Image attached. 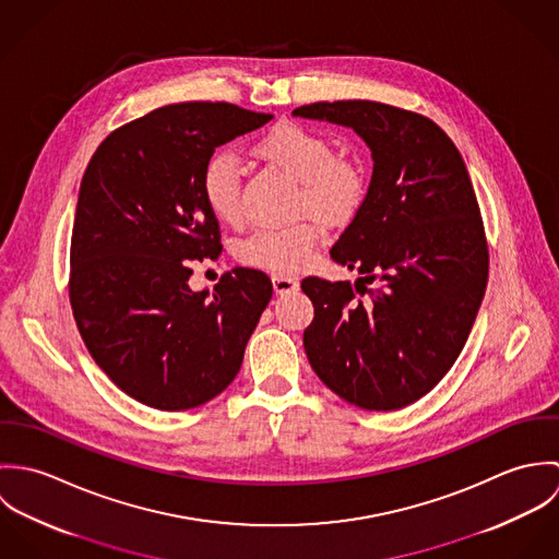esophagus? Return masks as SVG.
I'll return each instance as SVG.
<instances>
[{
  "label": "esophagus",
  "instance_id": "esophagus-1",
  "mask_svg": "<svg viewBox=\"0 0 559 559\" xmlns=\"http://www.w3.org/2000/svg\"><path fill=\"white\" fill-rule=\"evenodd\" d=\"M273 288L277 295H288L299 288V282L288 275H273Z\"/></svg>",
  "mask_w": 559,
  "mask_h": 559
}]
</instances>
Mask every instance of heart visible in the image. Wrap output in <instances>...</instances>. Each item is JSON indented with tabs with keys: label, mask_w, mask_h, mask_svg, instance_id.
<instances>
[{
	"label": "heart",
	"mask_w": 559,
	"mask_h": 559,
	"mask_svg": "<svg viewBox=\"0 0 559 559\" xmlns=\"http://www.w3.org/2000/svg\"><path fill=\"white\" fill-rule=\"evenodd\" d=\"M264 159L273 160L301 180L299 211H310L326 222L355 215L366 195L364 169L357 160L335 157L331 142L301 124H277L258 146ZM202 191L213 215L226 224L242 217L239 157L233 151L213 155L202 174ZM320 224L304 219L290 226H264L239 245V258L271 273H297L314 255Z\"/></svg>",
	"instance_id": "obj_1"
}]
</instances>
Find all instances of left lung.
Wrapping results in <instances>:
<instances>
[{"instance_id": "obj_1", "label": "left lung", "mask_w": 559, "mask_h": 559, "mask_svg": "<svg viewBox=\"0 0 559 559\" xmlns=\"http://www.w3.org/2000/svg\"><path fill=\"white\" fill-rule=\"evenodd\" d=\"M293 116L353 129L372 153L368 193L331 247L348 282L306 277L310 366L340 399L394 411L454 366L488 280V247L467 165L426 116L374 100L297 107Z\"/></svg>"}]
</instances>
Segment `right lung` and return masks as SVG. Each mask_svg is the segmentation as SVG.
Segmentation results:
<instances>
[{
	"mask_svg": "<svg viewBox=\"0 0 559 559\" xmlns=\"http://www.w3.org/2000/svg\"><path fill=\"white\" fill-rule=\"evenodd\" d=\"M273 116L230 103H176L120 129L81 178L69 295L96 366L131 399L185 411L237 377L273 284L255 269L189 288V260L222 253L202 191L217 146Z\"/></svg>",
	"mask_w": 559,
	"mask_h": 559,
	"instance_id": "add662e5",
	"label": "right lung"
}]
</instances>
